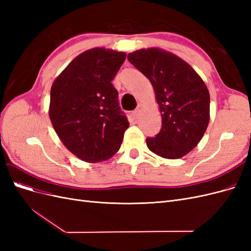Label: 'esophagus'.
Here are the masks:
<instances>
[{
    "label": "esophagus",
    "mask_w": 251,
    "mask_h": 251,
    "mask_svg": "<svg viewBox=\"0 0 251 251\" xmlns=\"http://www.w3.org/2000/svg\"><path fill=\"white\" fill-rule=\"evenodd\" d=\"M139 114H140V109H139V108H137V109L133 111V116H134L135 118H137V117L139 116Z\"/></svg>",
    "instance_id": "1"
}]
</instances>
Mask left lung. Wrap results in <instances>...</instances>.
Returning a JSON list of instances; mask_svg holds the SVG:
<instances>
[{"label":"left lung","instance_id":"left-lung-1","mask_svg":"<svg viewBox=\"0 0 251 251\" xmlns=\"http://www.w3.org/2000/svg\"><path fill=\"white\" fill-rule=\"evenodd\" d=\"M127 59L150 79L161 112V130L147 138L148 148L166 159L185 156L209 123L210 100L204 81L183 59L162 49H140Z\"/></svg>","mask_w":251,"mask_h":251}]
</instances>
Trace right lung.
I'll return each mask as SVG.
<instances>
[{
    "instance_id": "obj_1",
    "label": "right lung",
    "mask_w": 251,
    "mask_h": 251,
    "mask_svg": "<svg viewBox=\"0 0 251 251\" xmlns=\"http://www.w3.org/2000/svg\"><path fill=\"white\" fill-rule=\"evenodd\" d=\"M126 54L93 48L82 52L53 82L49 116L72 154L86 162L116 154L130 126L112 85Z\"/></svg>"
}]
</instances>
